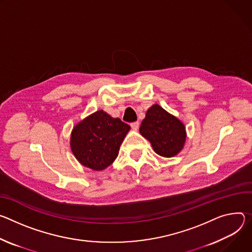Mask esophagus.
I'll return each mask as SVG.
<instances>
[{"instance_id":"obj_1","label":"esophagus","mask_w":252,"mask_h":252,"mask_svg":"<svg viewBox=\"0 0 252 252\" xmlns=\"http://www.w3.org/2000/svg\"><path fill=\"white\" fill-rule=\"evenodd\" d=\"M139 126H140V123H139V122H133V123H131V127H132V129L135 130V131H137V130L139 129Z\"/></svg>"}]
</instances>
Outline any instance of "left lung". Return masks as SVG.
Wrapping results in <instances>:
<instances>
[{
  "label": "left lung",
  "mask_w": 252,
  "mask_h": 252,
  "mask_svg": "<svg viewBox=\"0 0 252 252\" xmlns=\"http://www.w3.org/2000/svg\"><path fill=\"white\" fill-rule=\"evenodd\" d=\"M139 132L158 155L167 158L176 156L183 149L187 136L183 122L158 104L147 110Z\"/></svg>",
  "instance_id": "obj_1"
}]
</instances>
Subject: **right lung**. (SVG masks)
Returning a JSON list of instances; mask_svg holds the SVG:
<instances>
[{"label": "right lung", "instance_id": "right-lung-1", "mask_svg": "<svg viewBox=\"0 0 252 252\" xmlns=\"http://www.w3.org/2000/svg\"><path fill=\"white\" fill-rule=\"evenodd\" d=\"M130 126L98 110L77 123L70 137V147L83 166L102 171L115 161Z\"/></svg>", "mask_w": 252, "mask_h": 252}]
</instances>
